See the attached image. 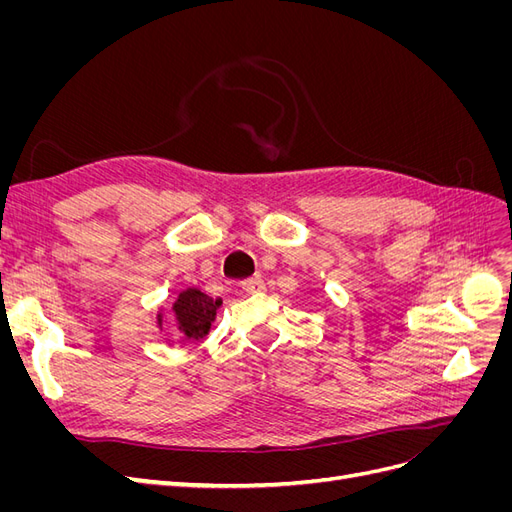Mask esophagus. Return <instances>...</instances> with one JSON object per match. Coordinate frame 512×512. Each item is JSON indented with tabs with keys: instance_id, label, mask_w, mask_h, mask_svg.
I'll return each instance as SVG.
<instances>
[{
	"instance_id": "obj_1",
	"label": "esophagus",
	"mask_w": 512,
	"mask_h": 512,
	"mask_svg": "<svg viewBox=\"0 0 512 512\" xmlns=\"http://www.w3.org/2000/svg\"><path fill=\"white\" fill-rule=\"evenodd\" d=\"M241 288H243V292H247V294H262V292L267 290L265 282H262L260 277H250V280H245V282L241 284Z\"/></svg>"
}]
</instances>
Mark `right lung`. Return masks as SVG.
I'll return each mask as SVG.
<instances>
[{
  "label": "right lung",
  "mask_w": 512,
  "mask_h": 512,
  "mask_svg": "<svg viewBox=\"0 0 512 512\" xmlns=\"http://www.w3.org/2000/svg\"><path fill=\"white\" fill-rule=\"evenodd\" d=\"M222 299H211L209 294L198 288H185L179 292L177 301L173 303V314L177 329L185 339H203L209 335L211 324L218 316ZM162 309L158 312V327L162 329Z\"/></svg>",
  "instance_id": "1"
}]
</instances>
